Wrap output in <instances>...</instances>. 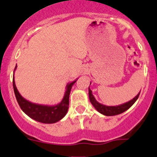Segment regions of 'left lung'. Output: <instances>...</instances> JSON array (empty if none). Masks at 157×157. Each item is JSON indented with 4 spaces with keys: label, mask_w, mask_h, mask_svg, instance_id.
Returning <instances> with one entry per match:
<instances>
[{
    "label": "left lung",
    "mask_w": 157,
    "mask_h": 157,
    "mask_svg": "<svg viewBox=\"0 0 157 157\" xmlns=\"http://www.w3.org/2000/svg\"><path fill=\"white\" fill-rule=\"evenodd\" d=\"M90 84H91V82H90ZM140 92L133 99H132L131 101H128V102L126 103H124V104H120L118 106H106V105H104L102 104H100L99 102H98L96 99L95 98V97H94V95H93V93H92V90L90 89L89 86V98L90 102H91V104H93V106L95 107V109L98 112L106 116H114L120 115V114L126 111V110L128 109L135 103V101L137 100L138 97H139L140 95Z\"/></svg>",
    "instance_id": "1"
}]
</instances>
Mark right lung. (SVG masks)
<instances>
[{"label": "right lung", "mask_w": 157, "mask_h": 157, "mask_svg": "<svg viewBox=\"0 0 157 157\" xmlns=\"http://www.w3.org/2000/svg\"><path fill=\"white\" fill-rule=\"evenodd\" d=\"M17 65L14 68L15 71ZM76 80L71 83H68L66 86V91L62 101L59 104L53 106L42 105L31 103L20 95L18 92L13 78V88L15 94V97L18 104L25 114L30 117L31 119L42 123H54L62 120L67 114L69 106V96L72 86L75 84Z\"/></svg>", "instance_id": "obj_1"}]
</instances>
